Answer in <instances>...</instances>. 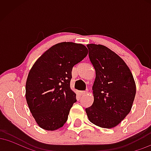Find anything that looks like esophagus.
I'll return each instance as SVG.
<instances>
[{
  "mask_svg": "<svg viewBox=\"0 0 151 151\" xmlns=\"http://www.w3.org/2000/svg\"><path fill=\"white\" fill-rule=\"evenodd\" d=\"M86 93H87V91H79V93H80L81 95L86 94Z\"/></svg>",
  "mask_w": 151,
  "mask_h": 151,
  "instance_id": "34e87169",
  "label": "esophagus"
}]
</instances>
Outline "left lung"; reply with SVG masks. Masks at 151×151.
<instances>
[{
    "instance_id": "8db88e82",
    "label": "left lung",
    "mask_w": 151,
    "mask_h": 151,
    "mask_svg": "<svg viewBox=\"0 0 151 151\" xmlns=\"http://www.w3.org/2000/svg\"><path fill=\"white\" fill-rule=\"evenodd\" d=\"M86 46L96 77L92 86L93 102L86 113L92 124L112 129L131 111L136 83L129 67L117 54L101 45Z\"/></svg>"
}]
</instances>
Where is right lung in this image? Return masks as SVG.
<instances>
[{
  "label": "right lung",
  "instance_id": "add662e5",
  "mask_svg": "<svg viewBox=\"0 0 151 151\" xmlns=\"http://www.w3.org/2000/svg\"><path fill=\"white\" fill-rule=\"evenodd\" d=\"M87 54L84 45L63 42L52 46L34 63L26 81L25 98L40 128L55 131L66 123L77 101L70 88L72 68Z\"/></svg>",
  "mask_w": 151,
  "mask_h": 151
}]
</instances>
